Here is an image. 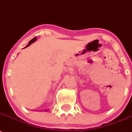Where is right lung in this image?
I'll use <instances>...</instances> for the list:
<instances>
[{
    "label": "right lung",
    "instance_id": "1",
    "mask_svg": "<svg viewBox=\"0 0 132 132\" xmlns=\"http://www.w3.org/2000/svg\"><path fill=\"white\" fill-rule=\"evenodd\" d=\"M36 40H37V37H34V39H32L31 40H30L29 43H28V44H27V46H26L25 47H28V46H29L31 44H32V43H34V42L36 41Z\"/></svg>",
    "mask_w": 132,
    "mask_h": 132
}]
</instances>
